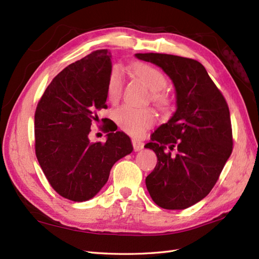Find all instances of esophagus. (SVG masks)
Returning a JSON list of instances; mask_svg holds the SVG:
<instances>
[{"label": "esophagus", "instance_id": "obj_1", "mask_svg": "<svg viewBox=\"0 0 259 259\" xmlns=\"http://www.w3.org/2000/svg\"><path fill=\"white\" fill-rule=\"evenodd\" d=\"M131 142H133V147H134L135 151H139L142 149V148H144V142L138 140V139H133L131 140Z\"/></svg>", "mask_w": 259, "mask_h": 259}]
</instances>
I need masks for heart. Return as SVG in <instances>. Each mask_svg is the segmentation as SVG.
Here are the masks:
<instances>
[{
	"mask_svg": "<svg viewBox=\"0 0 259 259\" xmlns=\"http://www.w3.org/2000/svg\"><path fill=\"white\" fill-rule=\"evenodd\" d=\"M135 74L140 78L151 90L150 99L157 107L164 109L169 106V98L163 92L168 80L160 70L148 64H137L134 68ZM124 84L123 69L120 65H113L110 70L107 82V96L111 102L118 101ZM114 121L125 134L139 137L155 123L156 114L149 108H135L122 106L113 113Z\"/></svg>",
	"mask_w": 259,
	"mask_h": 259,
	"instance_id": "obj_1",
	"label": "heart"
}]
</instances>
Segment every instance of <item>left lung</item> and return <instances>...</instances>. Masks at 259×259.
Segmentation results:
<instances>
[{"instance_id":"1","label":"left lung","mask_w":259,"mask_h":259,"mask_svg":"<svg viewBox=\"0 0 259 259\" xmlns=\"http://www.w3.org/2000/svg\"><path fill=\"white\" fill-rule=\"evenodd\" d=\"M136 57L160 67L172 80L177 98L171 119L145 146L157 156L156 167L146 178L147 189L159 207L186 209L210 192L232 155L228 104L196 60L163 53Z\"/></svg>"}]
</instances>
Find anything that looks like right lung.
<instances>
[{
	"mask_svg": "<svg viewBox=\"0 0 259 259\" xmlns=\"http://www.w3.org/2000/svg\"><path fill=\"white\" fill-rule=\"evenodd\" d=\"M111 53L93 51L64 68L43 93L34 114L35 155L60 196L72 201L95 197L119 159L133 151L130 138L104 125L106 142H91V124L107 109ZM103 121V119H102ZM104 122V121H103Z\"/></svg>",
	"mask_w": 259,
	"mask_h": 259,
	"instance_id": "1",
	"label": "right lung"
}]
</instances>
